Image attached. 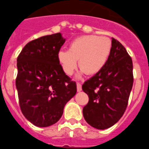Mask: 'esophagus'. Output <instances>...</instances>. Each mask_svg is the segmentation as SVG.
Here are the masks:
<instances>
[{
    "label": "esophagus",
    "mask_w": 149,
    "mask_h": 149,
    "mask_svg": "<svg viewBox=\"0 0 149 149\" xmlns=\"http://www.w3.org/2000/svg\"><path fill=\"white\" fill-rule=\"evenodd\" d=\"M76 85H77V91H82V85H81V83L77 82Z\"/></svg>",
    "instance_id": "34e87169"
}]
</instances>
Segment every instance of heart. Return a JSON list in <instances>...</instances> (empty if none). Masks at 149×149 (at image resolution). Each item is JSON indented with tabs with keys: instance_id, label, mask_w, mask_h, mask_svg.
<instances>
[{
	"instance_id": "b5f03b06",
	"label": "heart",
	"mask_w": 149,
	"mask_h": 149,
	"mask_svg": "<svg viewBox=\"0 0 149 149\" xmlns=\"http://www.w3.org/2000/svg\"><path fill=\"white\" fill-rule=\"evenodd\" d=\"M112 50V42L108 37L85 35L77 37L70 43L69 49L61 50L58 61L64 73L71 76L77 67L82 73L94 75L107 64Z\"/></svg>"
}]
</instances>
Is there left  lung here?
Returning a JSON list of instances; mask_svg holds the SVG:
<instances>
[{
    "mask_svg": "<svg viewBox=\"0 0 149 149\" xmlns=\"http://www.w3.org/2000/svg\"><path fill=\"white\" fill-rule=\"evenodd\" d=\"M133 83L131 58L122 44L112 38L110 56L105 67L82 85L89 97L82 110L88 124L104 130L119 121L126 110Z\"/></svg>",
    "mask_w": 149,
    "mask_h": 149,
    "instance_id": "left-lung-1",
    "label": "left lung"
}]
</instances>
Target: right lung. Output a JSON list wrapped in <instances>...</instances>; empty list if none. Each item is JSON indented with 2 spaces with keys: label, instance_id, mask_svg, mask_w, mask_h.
<instances>
[{
  "label": "right lung",
  "instance_id": "obj_1",
  "mask_svg": "<svg viewBox=\"0 0 149 149\" xmlns=\"http://www.w3.org/2000/svg\"><path fill=\"white\" fill-rule=\"evenodd\" d=\"M65 42L61 33L44 36L25 45L17 58L15 85L20 109L35 126L58 121L66 103L76 93V84L65 74L58 54Z\"/></svg>",
  "mask_w": 149,
  "mask_h": 149
}]
</instances>
